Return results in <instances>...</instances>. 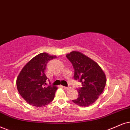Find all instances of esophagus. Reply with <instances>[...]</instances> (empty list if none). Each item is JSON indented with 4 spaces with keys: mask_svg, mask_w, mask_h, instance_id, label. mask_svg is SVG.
<instances>
[{
    "mask_svg": "<svg viewBox=\"0 0 130 130\" xmlns=\"http://www.w3.org/2000/svg\"><path fill=\"white\" fill-rule=\"evenodd\" d=\"M63 88H64V89H65V90H68L70 88V87H66V86H63Z\"/></svg>",
    "mask_w": 130,
    "mask_h": 130,
    "instance_id": "1",
    "label": "esophagus"
}]
</instances>
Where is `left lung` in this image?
Instances as JSON below:
<instances>
[{"label": "left lung", "instance_id": "1", "mask_svg": "<svg viewBox=\"0 0 130 130\" xmlns=\"http://www.w3.org/2000/svg\"><path fill=\"white\" fill-rule=\"evenodd\" d=\"M66 56L74 70V78L82 84L77 89L78 97L73 102L82 107L92 104L104 91L106 75L97 63L79 52L73 51Z\"/></svg>", "mask_w": 130, "mask_h": 130}]
</instances>
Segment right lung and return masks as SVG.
Returning <instances> with one entry per match:
<instances>
[{"label": "right lung", "instance_id": "obj_1", "mask_svg": "<svg viewBox=\"0 0 130 130\" xmlns=\"http://www.w3.org/2000/svg\"><path fill=\"white\" fill-rule=\"evenodd\" d=\"M56 58L55 56L41 53L27 62L17 78L18 91L29 104L42 107L53 101L57 90L56 86H47V77L45 74L48 61Z\"/></svg>", "mask_w": 130, "mask_h": 130}]
</instances>
